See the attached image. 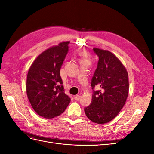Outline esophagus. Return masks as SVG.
Here are the masks:
<instances>
[{"label": "esophagus", "mask_w": 154, "mask_h": 154, "mask_svg": "<svg viewBox=\"0 0 154 154\" xmlns=\"http://www.w3.org/2000/svg\"><path fill=\"white\" fill-rule=\"evenodd\" d=\"M80 95H76L75 97H74V99H75V100H76V101L80 100Z\"/></svg>", "instance_id": "34e87169"}]
</instances>
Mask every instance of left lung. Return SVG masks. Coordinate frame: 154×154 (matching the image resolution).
Returning a JSON list of instances; mask_svg holds the SVG:
<instances>
[{
  "mask_svg": "<svg viewBox=\"0 0 154 154\" xmlns=\"http://www.w3.org/2000/svg\"><path fill=\"white\" fill-rule=\"evenodd\" d=\"M99 60L91 81L93 91L91 105L85 107L87 117L92 122L105 124L116 117L128 95L129 83L127 69L115 54L108 50L93 48Z\"/></svg>",
  "mask_w": 154,
  "mask_h": 154,
  "instance_id": "1",
  "label": "left lung"
}]
</instances>
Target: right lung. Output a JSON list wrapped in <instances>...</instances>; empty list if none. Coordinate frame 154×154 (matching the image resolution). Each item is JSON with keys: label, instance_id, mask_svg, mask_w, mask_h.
Masks as SVG:
<instances>
[{"label": "right lung", "instance_id": "1", "mask_svg": "<svg viewBox=\"0 0 154 154\" xmlns=\"http://www.w3.org/2000/svg\"><path fill=\"white\" fill-rule=\"evenodd\" d=\"M69 43L62 42L43 51L27 73V97L36 113L44 118H53L62 114L71 101L65 94L60 74Z\"/></svg>", "mask_w": 154, "mask_h": 154}]
</instances>
